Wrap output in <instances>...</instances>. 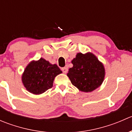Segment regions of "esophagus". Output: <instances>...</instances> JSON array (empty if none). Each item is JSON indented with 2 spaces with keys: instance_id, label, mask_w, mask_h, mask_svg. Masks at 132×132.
<instances>
[{
  "instance_id": "obj_1",
  "label": "esophagus",
  "mask_w": 132,
  "mask_h": 132,
  "mask_svg": "<svg viewBox=\"0 0 132 132\" xmlns=\"http://www.w3.org/2000/svg\"><path fill=\"white\" fill-rule=\"evenodd\" d=\"M68 68L66 67H64V68H62V72L64 73H66L68 72Z\"/></svg>"
}]
</instances>
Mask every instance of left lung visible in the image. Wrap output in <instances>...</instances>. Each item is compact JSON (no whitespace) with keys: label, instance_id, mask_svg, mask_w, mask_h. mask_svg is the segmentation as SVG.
Instances as JSON below:
<instances>
[{"label":"left lung","instance_id":"obj_1","mask_svg":"<svg viewBox=\"0 0 132 132\" xmlns=\"http://www.w3.org/2000/svg\"><path fill=\"white\" fill-rule=\"evenodd\" d=\"M71 63L73 66L67 76L79 91L90 93L102 84L105 75L104 65L93 53H77Z\"/></svg>","mask_w":132,"mask_h":132}]
</instances>
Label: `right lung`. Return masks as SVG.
<instances>
[{"label": "right lung", "mask_w": 132, "mask_h": 132, "mask_svg": "<svg viewBox=\"0 0 132 132\" xmlns=\"http://www.w3.org/2000/svg\"><path fill=\"white\" fill-rule=\"evenodd\" d=\"M62 73L57 65L41 57L28 64L22 75V81L29 93L38 95L51 88L55 77Z\"/></svg>", "instance_id": "right-lung-1"}]
</instances>
